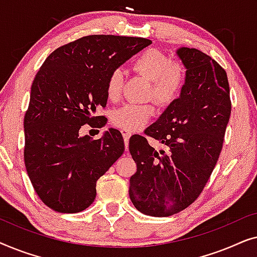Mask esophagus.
<instances>
[{
  "label": "esophagus",
  "instance_id": "obj_1",
  "mask_svg": "<svg viewBox=\"0 0 257 257\" xmlns=\"http://www.w3.org/2000/svg\"><path fill=\"white\" fill-rule=\"evenodd\" d=\"M121 133H122V137H124V140L126 144V151H127V143H128L130 137H131V132L126 131V130H121Z\"/></svg>",
  "mask_w": 257,
  "mask_h": 257
}]
</instances>
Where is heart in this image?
I'll return each mask as SVG.
<instances>
[{"label": "heart", "instance_id": "b5f03b06", "mask_svg": "<svg viewBox=\"0 0 257 257\" xmlns=\"http://www.w3.org/2000/svg\"><path fill=\"white\" fill-rule=\"evenodd\" d=\"M133 69L152 82L150 98L170 105L180 96L187 80V69L181 62H172L165 52L150 49L136 59ZM122 87V72L115 69L107 77L106 92L110 99L119 97ZM156 112L152 104H125L112 112V122L126 131H137L149 122Z\"/></svg>", "mask_w": 257, "mask_h": 257}]
</instances>
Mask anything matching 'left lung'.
<instances>
[{"label": "left lung", "instance_id": "left-lung-1", "mask_svg": "<svg viewBox=\"0 0 257 257\" xmlns=\"http://www.w3.org/2000/svg\"><path fill=\"white\" fill-rule=\"evenodd\" d=\"M187 69L180 97L146 130L165 146L157 151L145 137L130 139L137 172L130 179V199L151 216H171L198 199L222 150L231 103L227 73L198 49L180 48Z\"/></svg>", "mask_w": 257, "mask_h": 257}]
</instances>
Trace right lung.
Segmentation results:
<instances>
[{
	"label": "right lung",
	"mask_w": 257,
	"mask_h": 257,
	"mask_svg": "<svg viewBox=\"0 0 257 257\" xmlns=\"http://www.w3.org/2000/svg\"><path fill=\"white\" fill-rule=\"evenodd\" d=\"M152 41L90 35L49 55L31 85L24 115V163L40 199L58 213H78L96 199V184L124 153L121 133L79 136L83 125L103 127L110 73Z\"/></svg>",
	"instance_id": "1"
}]
</instances>
